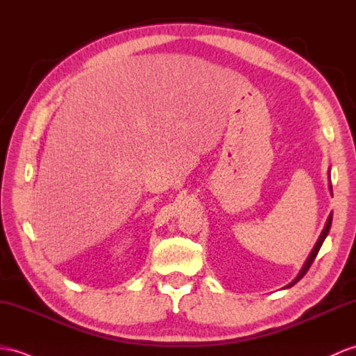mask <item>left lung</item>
I'll use <instances>...</instances> for the list:
<instances>
[{
	"label": "left lung",
	"mask_w": 356,
	"mask_h": 356,
	"mask_svg": "<svg viewBox=\"0 0 356 356\" xmlns=\"http://www.w3.org/2000/svg\"><path fill=\"white\" fill-rule=\"evenodd\" d=\"M331 177V175H329ZM329 181H331V178H329ZM329 190H331L332 192V186L329 184ZM331 223H332V213L329 214V218H327V220H326V225H325V228H323V231H322V234H320V237H318V240H317V243L314 245V248H313V250H311V254H309V257L307 258V261H305V264L302 266V268H300V272H299V275L296 276V280L294 281H291L287 287L285 289H290L291 285H294L296 284L298 281H300L302 278H303V275H305L307 272H308V268L311 267V264H313V261L316 259V257H317V254H318V250H320V248H322V245H323V241H325V238H326V236H327V232H329V229H331Z\"/></svg>",
	"instance_id": "8db88e82"
}]
</instances>
